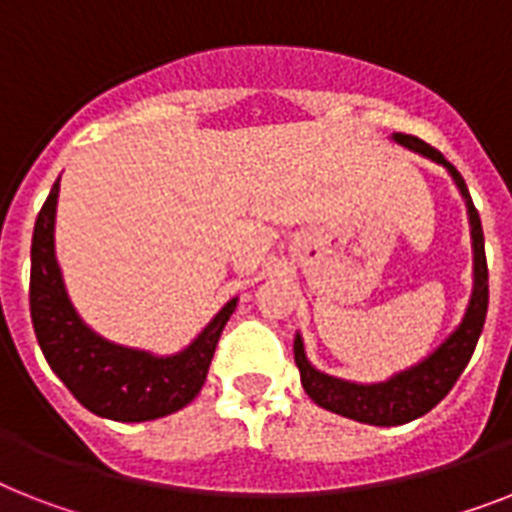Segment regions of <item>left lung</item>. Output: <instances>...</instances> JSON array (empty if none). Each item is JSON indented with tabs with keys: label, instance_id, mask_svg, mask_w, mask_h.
<instances>
[{
	"label": "left lung",
	"instance_id": "1",
	"mask_svg": "<svg viewBox=\"0 0 512 512\" xmlns=\"http://www.w3.org/2000/svg\"><path fill=\"white\" fill-rule=\"evenodd\" d=\"M392 139L447 168V173L463 194L473 242V294L463 315V323L429 357H423L418 365H410L407 371L394 373L392 378L378 381V384H355V381H344V378L328 376V373L313 368L305 355L302 336L297 334L294 363L299 368V378H302L307 397L315 405H321L323 410H331V413L352 418V421L371 423V426H402V423L415 421L450 394V389L471 360L476 344H479L486 321V307H489V268H486L484 231H481L479 210L473 207L471 191L465 186L463 176L452 162L444 160L442 152H436L418 136L394 134Z\"/></svg>",
	"mask_w": 512,
	"mask_h": 512
}]
</instances>
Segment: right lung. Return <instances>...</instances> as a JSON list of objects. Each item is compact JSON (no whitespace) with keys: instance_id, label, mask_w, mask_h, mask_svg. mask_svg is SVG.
Instances as JSON below:
<instances>
[{"instance_id":"obj_1","label":"right lung","mask_w":512,"mask_h":512,"mask_svg":"<svg viewBox=\"0 0 512 512\" xmlns=\"http://www.w3.org/2000/svg\"><path fill=\"white\" fill-rule=\"evenodd\" d=\"M60 178L41 207L31 242V321L49 368L94 415L120 423L155 421L189 405L205 384L236 297L176 355H152L107 342L76 313L54 257Z\"/></svg>"}]
</instances>
